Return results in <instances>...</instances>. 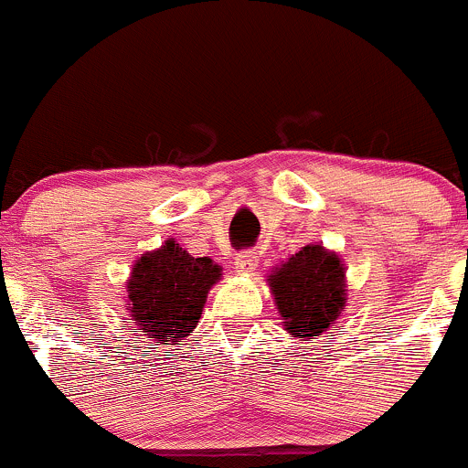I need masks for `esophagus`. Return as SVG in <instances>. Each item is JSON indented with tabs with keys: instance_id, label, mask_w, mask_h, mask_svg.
I'll use <instances>...</instances> for the list:
<instances>
[{
	"instance_id": "obj_1",
	"label": "esophagus",
	"mask_w": 468,
	"mask_h": 468,
	"mask_svg": "<svg viewBox=\"0 0 468 468\" xmlns=\"http://www.w3.org/2000/svg\"><path fill=\"white\" fill-rule=\"evenodd\" d=\"M259 266V257L257 252H252V250H243V252H239L234 257V268L239 272H252L257 271Z\"/></svg>"
}]
</instances>
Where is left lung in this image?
<instances>
[{
    "mask_svg": "<svg viewBox=\"0 0 468 468\" xmlns=\"http://www.w3.org/2000/svg\"><path fill=\"white\" fill-rule=\"evenodd\" d=\"M344 263L323 245H307L271 275L286 330L298 339L325 332L346 307Z\"/></svg>",
    "mask_w": 468,
    "mask_h": 468,
    "instance_id": "8db88e82",
    "label": "left lung"
}]
</instances>
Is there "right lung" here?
<instances>
[{"label":"right lung","instance_id":"right-lung-1","mask_svg":"<svg viewBox=\"0 0 468 468\" xmlns=\"http://www.w3.org/2000/svg\"><path fill=\"white\" fill-rule=\"evenodd\" d=\"M220 280V268L207 257H191L165 240L133 266L129 280L132 318L147 339L179 341L196 330L207 293Z\"/></svg>","mask_w":468,"mask_h":468}]
</instances>
